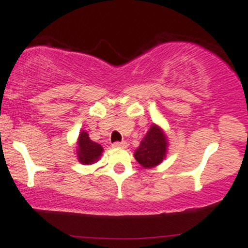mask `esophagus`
I'll return each instance as SVG.
<instances>
[{"label": "esophagus", "mask_w": 248, "mask_h": 248, "mask_svg": "<svg viewBox=\"0 0 248 248\" xmlns=\"http://www.w3.org/2000/svg\"><path fill=\"white\" fill-rule=\"evenodd\" d=\"M111 146H113L114 148H126L127 142L126 141H116V142H114Z\"/></svg>", "instance_id": "esophagus-1"}]
</instances>
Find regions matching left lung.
I'll use <instances>...</instances> for the list:
<instances>
[{"mask_svg": "<svg viewBox=\"0 0 248 248\" xmlns=\"http://www.w3.org/2000/svg\"><path fill=\"white\" fill-rule=\"evenodd\" d=\"M167 147L168 141L164 130L156 124H152L135 151L134 157L143 168H153L166 157Z\"/></svg>", "mask_w": 248, "mask_h": 248, "instance_id": "obj_1", "label": "left lung"}]
</instances>
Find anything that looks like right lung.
<instances>
[{
    "label": "right lung",
    "instance_id": "1",
    "mask_svg": "<svg viewBox=\"0 0 248 248\" xmlns=\"http://www.w3.org/2000/svg\"><path fill=\"white\" fill-rule=\"evenodd\" d=\"M103 152L101 145L94 142L89 139L88 133L82 132L78 135V149H76V154H78V161L82 165H92L100 159Z\"/></svg>",
    "mask_w": 248,
    "mask_h": 248
}]
</instances>
